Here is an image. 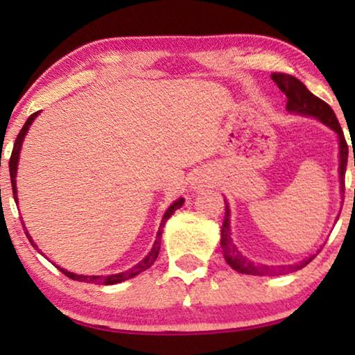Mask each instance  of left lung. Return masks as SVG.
I'll list each match as a JSON object with an SVG mask.
<instances>
[{"instance_id":"1","label":"left lung","mask_w":355,"mask_h":355,"mask_svg":"<svg viewBox=\"0 0 355 355\" xmlns=\"http://www.w3.org/2000/svg\"><path fill=\"white\" fill-rule=\"evenodd\" d=\"M271 79L276 85L279 87V90L283 92L288 98V105H286V110L291 111V113H300V114H309V116H315L318 118L322 123L329 125L334 132L338 134L339 137V174H341V191L344 196V174H346V166H347V142L346 137H344V132L341 129V125L338 123L336 114L331 110L327 101H323L318 96H315L312 92H310L307 87H305L302 82L295 77L289 76V74H279V72H273L271 74ZM355 164V162H354ZM226 203V202H225ZM221 249L223 254H225V259L227 263H230L232 268L239 273H245V275H260V276H275V275H281V273H291V271H297L302 270L305 265H309L310 261L313 260V257L310 259L300 261V263L295 265H288V266H281V268H270V266L265 265H257L254 261L247 260L245 257H242L239 254V250L236 249V245L232 244L231 239V231H230V207L226 203V211H225V220H223V226H221Z\"/></svg>"}]
</instances>
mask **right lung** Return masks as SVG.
<instances>
[{
    "label": "right lung",
    "mask_w": 355,
    "mask_h": 355,
    "mask_svg": "<svg viewBox=\"0 0 355 355\" xmlns=\"http://www.w3.org/2000/svg\"><path fill=\"white\" fill-rule=\"evenodd\" d=\"M37 114H38V111H37V113H33V114L28 116L27 121H26V124L22 125L21 132L17 134L16 142H14V148H12L11 158H9V174H11V184H12V196H14V200H17V191H16V169H17V162H19V153H21V145H22L24 135L27 134L28 125L32 124V121L35 119ZM182 203H184V198H179V200L174 202L173 205L168 208L166 213H164V216H163L162 225H159V230H158V234H157V241H155L152 252H150V254H148L147 257H145V259H144L142 261H140V263L135 265L134 268H130V270H128V271H123V273H118V275H110V276H84V275H74V273H71V271H66V270L60 268V266H58V268H60L61 273H64V275L67 276V278H71V279H74V281H82V283L116 284V283H121V281H125V279H129V278H134V276H137L139 273H142V271L150 268V266L153 265V261L157 260V257H158V254H159V245H162V230H163V225H164V223H166L168 218L171 216L173 213L178 210V208L182 207ZM24 230H26V227H24ZM26 234H27V237H28V241H31V244H32L33 247H37V245L32 242V237L28 236L27 230H26Z\"/></svg>",
    "instance_id": "right-lung-1"
}]
</instances>
